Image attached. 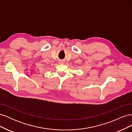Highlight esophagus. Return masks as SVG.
Returning a JSON list of instances; mask_svg holds the SVG:
<instances>
[{
	"instance_id": "34e87169",
	"label": "esophagus",
	"mask_w": 132,
	"mask_h": 132,
	"mask_svg": "<svg viewBox=\"0 0 132 132\" xmlns=\"http://www.w3.org/2000/svg\"><path fill=\"white\" fill-rule=\"evenodd\" d=\"M61 63V64H62V63H63V62L61 61V63Z\"/></svg>"
}]
</instances>
